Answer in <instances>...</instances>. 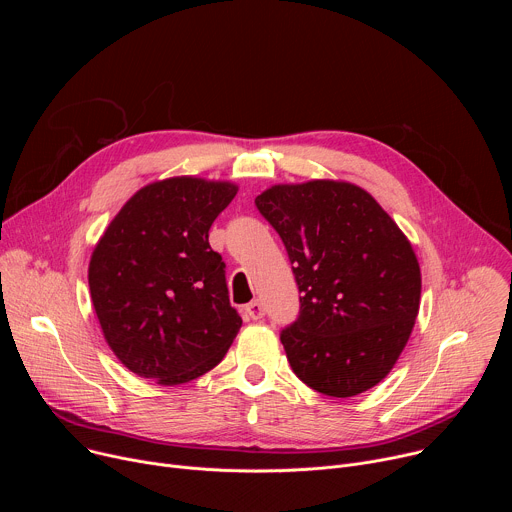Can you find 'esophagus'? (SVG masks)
<instances>
[{"label": "esophagus", "mask_w": 512, "mask_h": 512, "mask_svg": "<svg viewBox=\"0 0 512 512\" xmlns=\"http://www.w3.org/2000/svg\"><path fill=\"white\" fill-rule=\"evenodd\" d=\"M245 316L251 318V320H261V318L265 316V306H263L259 300L251 302V304H247V308H245Z\"/></svg>", "instance_id": "esophagus-1"}]
</instances>
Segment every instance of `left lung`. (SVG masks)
I'll return each mask as SVG.
<instances>
[{"instance_id": "left-lung-1", "label": "left lung", "mask_w": 512, "mask_h": 512, "mask_svg": "<svg viewBox=\"0 0 512 512\" xmlns=\"http://www.w3.org/2000/svg\"><path fill=\"white\" fill-rule=\"evenodd\" d=\"M255 206L285 245L300 314L279 338L294 373L328 397L381 383L413 330L421 273L379 202L346 182L273 186Z\"/></svg>"}]
</instances>
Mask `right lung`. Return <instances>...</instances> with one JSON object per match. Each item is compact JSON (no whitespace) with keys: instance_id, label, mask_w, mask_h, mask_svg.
Returning <instances> with one entry per match:
<instances>
[{"instance_id":"obj_1","label":"right lung","mask_w":512,"mask_h":512,"mask_svg":"<svg viewBox=\"0 0 512 512\" xmlns=\"http://www.w3.org/2000/svg\"><path fill=\"white\" fill-rule=\"evenodd\" d=\"M237 194L229 182L170 178L141 188L113 218L89 265L105 340L125 367L188 383L223 360L241 316L208 231Z\"/></svg>"}]
</instances>
